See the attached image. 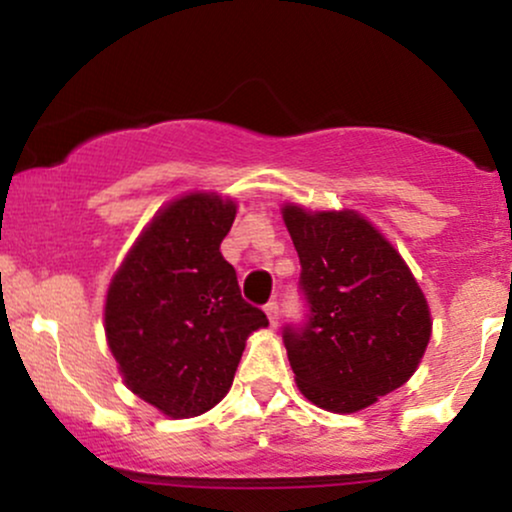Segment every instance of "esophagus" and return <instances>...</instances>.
Returning <instances> with one entry per match:
<instances>
[{
  "mask_svg": "<svg viewBox=\"0 0 512 512\" xmlns=\"http://www.w3.org/2000/svg\"><path fill=\"white\" fill-rule=\"evenodd\" d=\"M264 312H267L271 326H278V316H281V307H278V302L264 304Z\"/></svg>",
  "mask_w": 512,
  "mask_h": 512,
  "instance_id": "1",
  "label": "esophagus"
}]
</instances>
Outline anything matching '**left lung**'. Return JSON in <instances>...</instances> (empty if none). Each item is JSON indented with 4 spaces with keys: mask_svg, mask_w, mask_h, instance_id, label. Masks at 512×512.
I'll return each mask as SVG.
<instances>
[{
    "mask_svg": "<svg viewBox=\"0 0 512 512\" xmlns=\"http://www.w3.org/2000/svg\"><path fill=\"white\" fill-rule=\"evenodd\" d=\"M300 257L304 323L283 328L297 387L333 413L366 409L411 378L432 321L411 269L352 210L283 208Z\"/></svg>",
    "mask_w": 512,
    "mask_h": 512,
    "instance_id": "obj_1",
    "label": "left lung"
}]
</instances>
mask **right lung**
<instances>
[{"instance_id": "obj_1", "label": "right lung", "mask_w": 512, "mask_h": 512, "mask_svg": "<svg viewBox=\"0 0 512 512\" xmlns=\"http://www.w3.org/2000/svg\"><path fill=\"white\" fill-rule=\"evenodd\" d=\"M234 217V200L217 193L177 198L146 226L108 288L103 319L122 380L170 418L219 404L248 335L269 326L219 252Z\"/></svg>"}]
</instances>
